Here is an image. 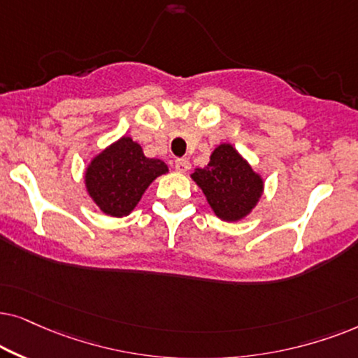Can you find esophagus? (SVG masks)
<instances>
[{
    "label": "esophagus",
    "mask_w": 358,
    "mask_h": 358,
    "mask_svg": "<svg viewBox=\"0 0 358 358\" xmlns=\"http://www.w3.org/2000/svg\"><path fill=\"white\" fill-rule=\"evenodd\" d=\"M189 166H192V164H189L188 159H176L175 162V170L180 171V173H187Z\"/></svg>",
    "instance_id": "34e87169"
}]
</instances>
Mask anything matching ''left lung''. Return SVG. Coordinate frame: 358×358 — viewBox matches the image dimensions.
<instances>
[{
  "mask_svg": "<svg viewBox=\"0 0 358 358\" xmlns=\"http://www.w3.org/2000/svg\"><path fill=\"white\" fill-rule=\"evenodd\" d=\"M192 180L201 188L213 213L226 222H237L254 211L264 194V176L239 154L222 142L209 155L204 169H194Z\"/></svg>",
  "mask_w": 358,
  "mask_h": 358,
  "instance_id": "obj_1",
  "label": "left lung"
}]
</instances>
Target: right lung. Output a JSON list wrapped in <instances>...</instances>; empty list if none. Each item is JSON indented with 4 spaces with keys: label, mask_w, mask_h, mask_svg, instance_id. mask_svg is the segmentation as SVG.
I'll list each match as a JSON object with an SVG mask.
<instances>
[{
    "label": "right lung",
    "mask_w": 358,
    "mask_h": 358,
    "mask_svg": "<svg viewBox=\"0 0 358 358\" xmlns=\"http://www.w3.org/2000/svg\"><path fill=\"white\" fill-rule=\"evenodd\" d=\"M165 173L169 166L164 160L149 159L139 142L122 136L88 162L85 188L99 211L124 217L134 211L150 183Z\"/></svg>",
    "instance_id": "add662e5"
}]
</instances>
